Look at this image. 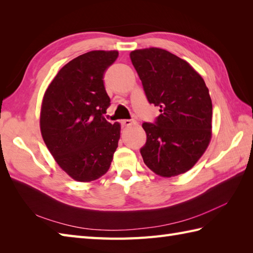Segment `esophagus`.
<instances>
[{"label":"esophagus","instance_id":"obj_1","mask_svg":"<svg viewBox=\"0 0 253 253\" xmlns=\"http://www.w3.org/2000/svg\"><path fill=\"white\" fill-rule=\"evenodd\" d=\"M133 124H136V123L133 122V121H131V120H123L122 121V125L125 126V127L131 126V125H133Z\"/></svg>","mask_w":253,"mask_h":253}]
</instances>
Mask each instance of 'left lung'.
Instances as JSON below:
<instances>
[{"label":"left lung","instance_id":"left-lung-1","mask_svg":"<svg viewBox=\"0 0 253 253\" xmlns=\"http://www.w3.org/2000/svg\"><path fill=\"white\" fill-rule=\"evenodd\" d=\"M150 103L160 106L155 124L143 123V162L161 177L192 169L212 138V101L201 75L182 58L159 47L130 52Z\"/></svg>","mask_w":253,"mask_h":253}]
</instances>
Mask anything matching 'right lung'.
Returning a JSON list of instances; mask_svg holds the SVG:
<instances>
[{
  "mask_svg": "<svg viewBox=\"0 0 253 253\" xmlns=\"http://www.w3.org/2000/svg\"><path fill=\"white\" fill-rule=\"evenodd\" d=\"M118 51L84 53L64 65L42 99L40 130L58 166L82 182L109 170L121 137V124L105 120L110 98L104 73Z\"/></svg>",
  "mask_w": 253,
  "mask_h": 253,
  "instance_id": "1",
  "label": "right lung"
}]
</instances>
